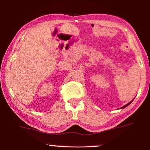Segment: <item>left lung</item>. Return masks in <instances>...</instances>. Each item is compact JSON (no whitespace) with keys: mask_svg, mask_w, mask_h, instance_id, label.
I'll return each mask as SVG.
<instances>
[{"mask_svg":"<svg viewBox=\"0 0 150 150\" xmlns=\"http://www.w3.org/2000/svg\"><path fill=\"white\" fill-rule=\"evenodd\" d=\"M133 101V100H132V101H131V102H129V103H128V104H126V105H125V106H122V108H124L125 107H126V106H128V105H129V104H131V102H132Z\"/></svg>","mask_w":150,"mask_h":150,"instance_id":"left-lung-1","label":"left lung"}]
</instances>
